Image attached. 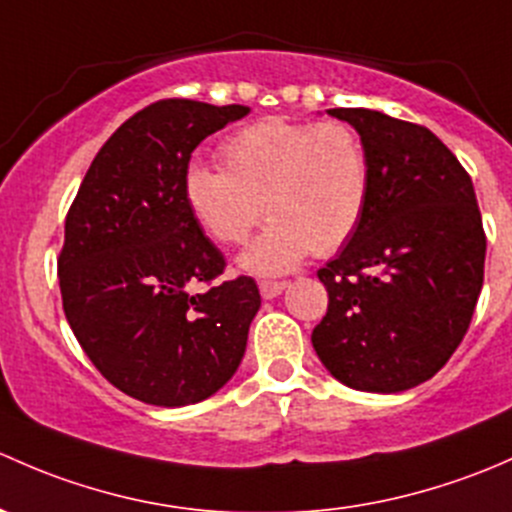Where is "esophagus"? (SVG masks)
<instances>
[{"mask_svg":"<svg viewBox=\"0 0 512 512\" xmlns=\"http://www.w3.org/2000/svg\"><path fill=\"white\" fill-rule=\"evenodd\" d=\"M286 288H288L286 281H261L258 283V291H261V295L266 300L278 298V295L286 291Z\"/></svg>","mask_w":512,"mask_h":512,"instance_id":"1","label":"esophagus"}]
</instances>
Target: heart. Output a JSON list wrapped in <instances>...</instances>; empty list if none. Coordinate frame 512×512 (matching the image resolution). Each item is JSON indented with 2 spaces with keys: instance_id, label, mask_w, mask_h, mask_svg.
<instances>
[{
  "instance_id": "1",
  "label": "heart",
  "mask_w": 512,
  "mask_h": 512,
  "mask_svg": "<svg viewBox=\"0 0 512 512\" xmlns=\"http://www.w3.org/2000/svg\"><path fill=\"white\" fill-rule=\"evenodd\" d=\"M221 167L192 165L184 202L214 241L244 244L263 219L261 236L241 266L258 276L286 273L310 251L333 254L360 224L370 199V160L342 123L266 118L229 135Z\"/></svg>"
}]
</instances>
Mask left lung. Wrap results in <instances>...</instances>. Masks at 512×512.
Here are the masks:
<instances>
[{"mask_svg":"<svg viewBox=\"0 0 512 512\" xmlns=\"http://www.w3.org/2000/svg\"><path fill=\"white\" fill-rule=\"evenodd\" d=\"M370 160L355 234L318 278L328 313L313 347L337 382L394 394L449 362L483 288L486 234L468 172L431 130L370 108H333Z\"/></svg>","mask_w":512,"mask_h":512,"instance_id":"1","label":"left lung"}]
</instances>
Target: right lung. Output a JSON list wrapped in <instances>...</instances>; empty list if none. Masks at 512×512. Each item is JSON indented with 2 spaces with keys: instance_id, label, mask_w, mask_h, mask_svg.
<instances>
[{
  "instance_id": "1",
  "label": "right lung",
  "mask_w": 512,
  "mask_h": 512,
  "mask_svg": "<svg viewBox=\"0 0 512 512\" xmlns=\"http://www.w3.org/2000/svg\"><path fill=\"white\" fill-rule=\"evenodd\" d=\"M246 105L170 98L125 120L88 167L59 256L63 313L98 372L128 397L187 407L239 370L261 308L254 278L204 293L224 256L184 202L194 147Z\"/></svg>"
}]
</instances>
